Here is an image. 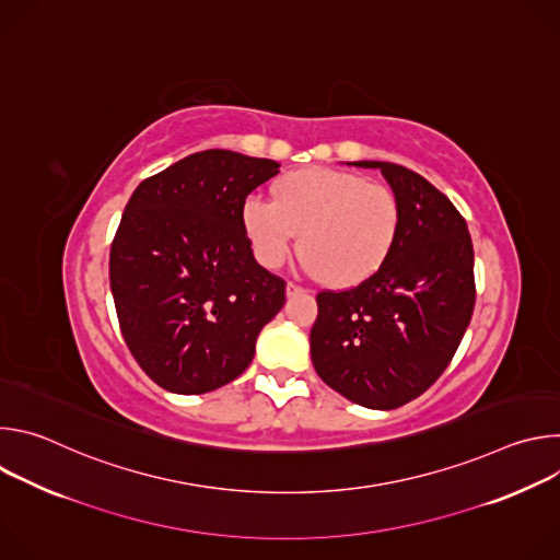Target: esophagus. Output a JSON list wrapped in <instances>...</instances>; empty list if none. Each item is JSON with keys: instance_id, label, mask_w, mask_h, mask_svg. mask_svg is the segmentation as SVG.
<instances>
[{"instance_id": "34e87169", "label": "esophagus", "mask_w": 560, "mask_h": 560, "mask_svg": "<svg viewBox=\"0 0 560 560\" xmlns=\"http://www.w3.org/2000/svg\"><path fill=\"white\" fill-rule=\"evenodd\" d=\"M285 292H288V296H294V294H301V292H305V290H303L301 285H296V283L290 281V283L285 285Z\"/></svg>"}]
</instances>
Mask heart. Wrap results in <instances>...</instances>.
Here are the masks:
<instances>
[{
  "instance_id": "obj_1",
  "label": "heart",
  "mask_w": 560,
  "mask_h": 560,
  "mask_svg": "<svg viewBox=\"0 0 560 560\" xmlns=\"http://www.w3.org/2000/svg\"><path fill=\"white\" fill-rule=\"evenodd\" d=\"M242 223L266 268L288 259L299 234L303 268L332 288H350L372 277L387 259L401 206L381 184L314 166L281 177L272 186V203L246 201Z\"/></svg>"
}]
</instances>
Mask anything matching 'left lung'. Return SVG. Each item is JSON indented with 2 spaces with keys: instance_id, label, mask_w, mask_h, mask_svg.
I'll return each mask as SVG.
<instances>
[{
  "instance_id": "1",
  "label": "left lung",
  "mask_w": 560,
  "mask_h": 560,
  "mask_svg": "<svg viewBox=\"0 0 560 560\" xmlns=\"http://www.w3.org/2000/svg\"><path fill=\"white\" fill-rule=\"evenodd\" d=\"M352 166L381 171L401 223L372 277L316 294L310 354L352 404L394 410L421 396L460 346L476 301L474 248L465 219L428 179L389 162Z\"/></svg>"
}]
</instances>
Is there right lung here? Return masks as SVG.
I'll use <instances>...</instances> for the list:
<instances>
[{"label":"right lung","instance_id":"add662e5","mask_svg":"<svg viewBox=\"0 0 560 560\" xmlns=\"http://www.w3.org/2000/svg\"><path fill=\"white\" fill-rule=\"evenodd\" d=\"M279 164L232 150L188 154L143 179L110 246L119 328L168 392L203 394L242 374L285 303V281L255 261L242 212Z\"/></svg>","mask_w":560,"mask_h":560}]
</instances>
